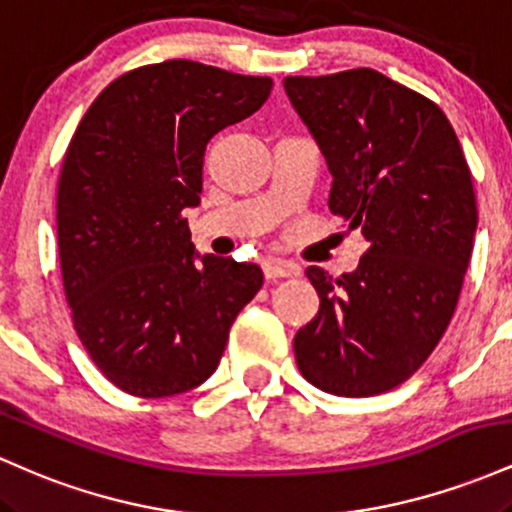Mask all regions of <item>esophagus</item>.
<instances>
[{"mask_svg":"<svg viewBox=\"0 0 512 512\" xmlns=\"http://www.w3.org/2000/svg\"><path fill=\"white\" fill-rule=\"evenodd\" d=\"M262 269H264V276H267L269 281L281 279V276H293V274H298V267H293V264L284 262V260H274V257H269V260H264Z\"/></svg>","mask_w":512,"mask_h":512,"instance_id":"esophagus-1","label":"esophagus"}]
</instances>
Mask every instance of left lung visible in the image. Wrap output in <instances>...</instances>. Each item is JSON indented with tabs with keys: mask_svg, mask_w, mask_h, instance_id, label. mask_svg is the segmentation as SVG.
<instances>
[{
	"mask_svg": "<svg viewBox=\"0 0 512 512\" xmlns=\"http://www.w3.org/2000/svg\"><path fill=\"white\" fill-rule=\"evenodd\" d=\"M284 88L330 168V211L366 240L354 272L305 269L320 310L293 339L298 368L332 395H380L455 313L477 233L472 175L443 110L375 69Z\"/></svg>",
	"mask_w": 512,
	"mask_h": 512,
	"instance_id": "left-lung-1",
	"label": "left lung"
}]
</instances>
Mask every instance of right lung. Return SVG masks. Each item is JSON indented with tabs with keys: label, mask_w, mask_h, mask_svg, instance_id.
<instances>
[{
	"label": "right lung",
	"mask_w": 512,
	"mask_h": 512,
	"mask_svg": "<svg viewBox=\"0 0 512 512\" xmlns=\"http://www.w3.org/2000/svg\"><path fill=\"white\" fill-rule=\"evenodd\" d=\"M269 76L190 60L115 79L76 127L57 190L62 281L74 327L105 378L158 399L202 385L262 269L199 255V207L214 134L262 108Z\"/></svg>",
	"instance_id": "1"
}]
</instances>
